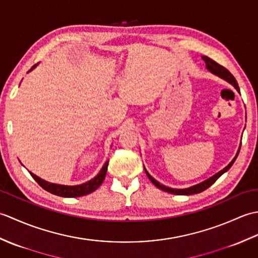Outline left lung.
I'll list each match as a JSON object with an SVG mask.
<instances>
[{"label": "left lung", "mask_w": 258, "mask_h": 258, "mask_svg": "<svg viewBox=\"0 0 258 258\" xmlns=\"http://www.w3.org/2000/svg\"><path fill=\"white\" fill-rule=\"evenodd\" d=\"M202 58H203V61H205L206 68H207L208 70H210L212 73L216 74L217 76H220V78H222V79H224V80H226V81L228 82V83H231V84L235 87V89H236V90L239 92V87H238V84H237L236 80H235L233 74H232L231 72H229V71H228L227 69L222 67L221 64L216 63L215 61H214V59H212V58H210V57H207V56H202ZM238 153H239V151H238ZM238 153L236 154V156L234 157V160H233L231 163H229L225 168L222 169L221 172H218L217 174L214 175V176H212L211 178H208V179L204 180V182L201 183V184H197V185H195V186H191V187L185 188V189H175V188H171V187H166V186H164V185L160 184V183L157 182V180H155L154 178H153V177L151 176V175H150L149 173H147L146 171H145V172H146L147 177L150 178L151 182H152L153 184H154V185L156 186V187H158V188L162 189V190H165V191H167V193H171V194H174V195H191V194H197V193H201V191H203V190L207 189L208 187H210L211 185H213L214 183H215L216 180H217L218 178H220L224 173L227 172L228 169L231 168V166L234 164L235 160H236Z\"/></svg>", "instance_id": "1"}]
</instances>
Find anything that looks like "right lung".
<instances>
[{
	"instance_id": "1",
	"label": "right lung",
	"mask_w": 258,
	"mask_h": 258,
	"mask_svg": "<svg viewBox=\"0 0 258 258\" xmlns=\"http://www.w3.org/2000/svg\"><path fill=\"white\" fill-rule=\"evenodd\" d=\"M33 68H35V65ZM107 166H108V161L104 164V166L102 167L101 172L97 174L96 177L91 179L90 182L84 183L82 185H78V186H65V185L51 184L48 182H45V180L41 179L40 177H37L34 174H32V173H30V174L32 175V177L36 180V183L40 185L42 188H44L45 190L50 191V193H52L54 195L62 196V197H80V196H84V195L90 194V193H92V191H94L95 189L100 187L101 184L103 183L104 178H105Z\"/></svg>"
}]
</instances>
